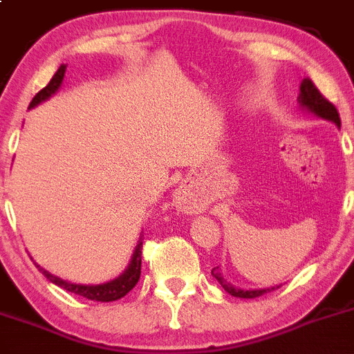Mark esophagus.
I'll return each instance as SVG.
<instances>
[{
    "mask_svg": "<svg viewBox=\"0 0 354 354\" xmlns=\"http://www.w3.org/2000/svg\"><path fill=\"white\" fill-rule=\"evenodd\" d=\"M174 200H176V207H180V209L187 214H194L200 209V205L195 202V198L192 197L190 192L185 190V188H180V190L176 192Z\"/></svg>",
    "mask_w": 354,
    "mask_h": 354,
    "instance_id": "1",
    "label": "esophagus"
}]
</instances>
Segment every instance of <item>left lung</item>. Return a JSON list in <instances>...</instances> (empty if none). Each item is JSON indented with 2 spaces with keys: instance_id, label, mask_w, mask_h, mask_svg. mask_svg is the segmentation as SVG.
<instances>
[{
  "instance_id": "obj_1",
  "label": "left lung",
  "mask_w": 354,
  "mask_h": 354,
  "mask_svg": "<svg viewBox=\"0 0 354 354\" xmlns=\"http://www.w3.org/2000/svg\"><path fill=\"white\" fill-rule=\"evenodd\" d=\"M299 106L303 109H306L308 113L315 114V116L322 118V120L330 121L334 123L335 127H341V118H339L337 109L332 102L327 101L322 94H320L319 88L315 87L310 78H303L301 85H299ZM212 276L216 277L217 283L224 288V291L230 292L231 296H236V298H259V296L266 295L267 291L274 288H267V289H240V288H234L233 284L226 283V279L223 277V274L219 272V267H214L212 269ZM279 288V286H277Z\"/></svg>"
}]
</instances>
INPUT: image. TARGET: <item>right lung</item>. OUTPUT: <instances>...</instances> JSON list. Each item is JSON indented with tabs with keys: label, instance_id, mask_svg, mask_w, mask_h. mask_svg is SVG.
<instances>
[{
	"label": "right lung",
	"instance_id": "right-lung-1",
	"mask_svg": "<svg viewBox=\"0 0 354 354\" xmlns=\"http://www.w3.org/2000/svg\"><path fill=\"white\" fill-rule=\"evenodd\" d=\"M65 71H66V66L62 65L58 68V71L55 73V77L51 78V82H49L48 85H46L42 91H39L37 94L34 95V99H32V102L28 104V109L34 108V106L41 104L42 101H46V99L51 97L53 94H55L56 91H58L59 87H62L63 84V77H65ZM142 238L138 240V245L137 248H135L133 252V257H131V262L130 266H128V269L124 270L123 274H121L120 277H116V279L109 281V283H104V284H73V283H68V281H63L59 279V277L53 276V274H49L48 270L42 269L41 266H35L39 267V270H41L42 274H44V277H48L49 281H51L53 284H56V286L66 289V291L73 292V295H78V296H84V298L87 299H92V301H116V299L123 298L127 292H130L131 289L135 288V284L138 283V279H140V267H142Z\"/></svg>",
	"mask_w": 354,
	"mask_h": 354
}]
</instances>
